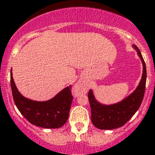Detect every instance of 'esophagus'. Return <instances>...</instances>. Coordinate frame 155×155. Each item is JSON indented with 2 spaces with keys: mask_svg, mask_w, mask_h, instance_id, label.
Segmentation results:
<instances>
[{
  "mask_svg": "<svg viewBox=\"0 0 155 155\" xmlns=\"http://www.w3.org/2000/svg\"><path fill=\"white\" fill-rule=\"evenodd\" d=\"M87 87V83L84 80H79L76 82L73 88V92L75 95H79L85 92Z\"/></svg>",
  "mask_w": 155,
  "mask_h": 155,
  "instance_id": "esophagus-1",
  "label": "esophagus"
}]
</instances>
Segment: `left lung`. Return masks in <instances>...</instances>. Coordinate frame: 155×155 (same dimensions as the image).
<instances>
[{"mask_svg": "<svg viewBox=\"0 0 155 155\" xmlns=\"http://www.w3.org/2000/svg\"><path fill=\"white\" fill-rule=\"evenodd\" d=\"M143 64V74L137 89L129 96L118 103L111 105L100 104L95 100L92 91L88 93L91 107V119L92 124L99 129L111 130L123 126L138 111L142 102L145 91L147 71L144 60L139 49L134 46Z\"/></svg>", "mask_w": 155, "mask_h": 155, "instance_id": "8db88e82", "label": "left lung"}]
</instances>
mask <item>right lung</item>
<instances>
[{"mask_svg":"<svg viewBox=\"0 0 155 155\" xmlns=\"http://www.w3.org/2000/svg\"><path fill=\"white\" fill-rule=\"evenodd\" d=\"M11 86L14 103L29 122L45 128H58L66 123L73 98L71 92L72 86L65 88L50 100H30L24 97L17 90L12 76V69Z\"/></svg>","mask_w":155,"mask_h":155,"instance_id":"1","label":"right lung"}]
</instances>
